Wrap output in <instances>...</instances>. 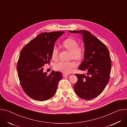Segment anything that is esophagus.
<instances>
[{"label": "esophagus", "instance_id": "esophagus-1", "mask_svg": "<svg viewBox=\"0 0 127 127\" xmlns=\"http://www.w3.org/2000/svg\"><path fill=\"white\" fill-rule=\"evenodd\" d=\"M68 74H67V73H64L63 74V77H67V76H68Z\"/></svg>", "mask_w": 127, "mask_h": 127}]
</instances>
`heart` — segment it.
Returning <instances> with one entry per match:
<instances>
[{
  "mask_svg": "<svg viewBox=\"0 0 127 127\" xmlns=\"http://www.w3.org/2000/svg\"><path fill=\"white\" fill-rule=\"evenodd\" d=\"M64 48L70 52V58L75 60H80L83 58L84 50L81 46H78V43L76 40L73 38H67L63 43ZM59 49L56 46H54L51 53L52 58L53 60L57 59L59 54ZM75 66V64L73 62H63L61 61L54 64V68L64 73H70L73 68Z\"/></svg>",
  "mask_w": 127,
  "mask_h": 127,
  "instance_id": "b5f03b06",
  "label": "heart"
}]
</instances>
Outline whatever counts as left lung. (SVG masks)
Instances as JSON below:
<instances>
[{"mask_svg":"<svg viewBox=\"0 0 127 127\" xmlns=\"http://www.w3.org/2000/svg\"><path fill=\"white\" fill-rule=\"evenodd\" d=\"M82 35L84 43V60L79 69L86 71V75L75 74L78 81L74 86L76 94L84 99L90 100L103 91L109 80L111 70L108 49L102 42L86 30L69 31Z\"/></svg>","mask_w":127,"mask_h":127,"instance_id":"8db88e82","label":"left lung"}]
</instances>
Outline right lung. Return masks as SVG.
I'll return each mask as SVG.
<instances>
[{"label": "right lung", "instance_id": "obj_1", "mask_svg": "<svg viewBox=\"0 0 127 127\" xmlns=\"http://www.w3.org/2000/svg\"><path fill=\"white\" fill-rule=\"evenodd\" d=\"M64 32L42 33L29 42L21 51L17 64L18 77L22 87L27 95L38 101H44L55 94L63 78L60 72L49 75L43 72L49 63L55 42Z\"/></svg>", "mask_w": 127, "mask_h": 127}]
</instances>
